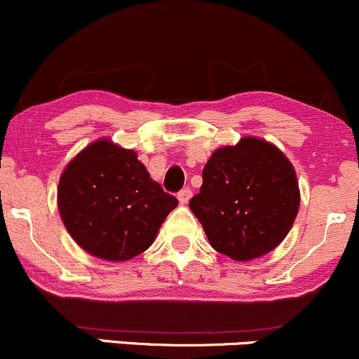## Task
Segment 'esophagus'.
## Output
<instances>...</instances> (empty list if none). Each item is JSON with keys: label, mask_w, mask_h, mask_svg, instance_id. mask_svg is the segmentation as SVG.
Masks as SVG:
<instances>
[{"label": "esophagus", "mask_w": 359, "mask_h": 359, "mask_svg": "<svg viewBox=\"0 0 359 359\" xmlns=\"http://www.w3.org/2000/svg\"><path fill=\"white\" fill-rule=\"evenodd\" d=\"M177 198H179V203L180 205H187L189 203V199L192 198V191L187 187V189H182L177 194Z\"/></svg>", "instance_id": "34e87169"}]
</instances>
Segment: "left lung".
Here are the masks:
<instances>
[{"label":"left lung","instance_id":"1","mask_svg":"<svg viewBox=\"0 0 359 359\" xmlns=\"http://www.w3.org/2000/svg\"><path fill=\"white\" fill-rule=\"evenodd\" d=\"M189 208L211 248L236 262L259 258L284 241L296 220V172L273 144L244 137L211 154Z\"/></svg>","mask_w":359,"mask_h":359}]
</instances>
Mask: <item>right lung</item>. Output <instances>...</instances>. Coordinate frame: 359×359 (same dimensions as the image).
Listing matches in <instances>:
<instances>
[{
  "mask_svg": "<svg viewBox=\"0 0 359 359\" xmlns=\"http://www.w3.org/2000/svg\"><path fill=\"white\" fill-rule=\"evenodd\" d=\"M179 205L161 189L132 149L100 139L67 165L58 210L75 243L108 262H127L153 244Z\"/></svg>",
  "mask_w": 359,
  "mask_h": 359,
  "instance_id": "right-lung-1",
  "label": "right lung"
}]
</instances>
